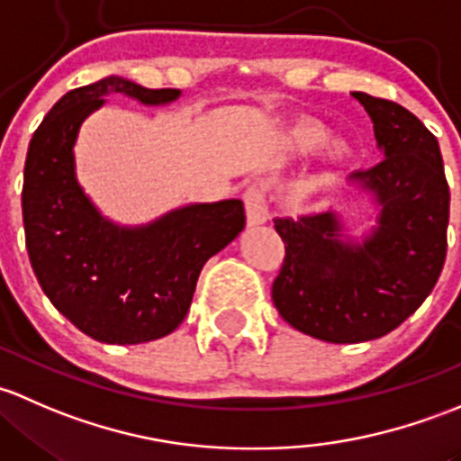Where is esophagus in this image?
<instances>
[{
  "label": "esophagus",
  "instance_id": "1",
  "mask_svg": "<svg viewBox=\"0 0 461 461\" xmlns=\"http://www.w3.org/2000/svg\"><path fill=\"white\" fill-rule=\"evenodd\" d=\"M244 206L249 229H255V226H262L268 221V206H266V199L259 188H249L244 193Z\"/></svg>",
  "mask_w": 461,
  "mask_h": 461
}]
</instances>
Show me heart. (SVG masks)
Wrapping results in <instances>:
<instances>
[{
  "label": "heart",
  "instance_id": "1",
  "mask_svg": "<svg viewBox=\"0 0 461 461\" xmlns=\"http://www.w3.org/2000/svg\"><path fill=\"white\" fill-rule=\"evenodd\" d=\"M326 137V128L317 120H300L288 128V149L293 155H306ZM321 158L329 164L346 158V144L341 140H329L321 149Z\"/></svg>",
  "mask_w": 461,
  "mask_h": 461
}]
</instances>
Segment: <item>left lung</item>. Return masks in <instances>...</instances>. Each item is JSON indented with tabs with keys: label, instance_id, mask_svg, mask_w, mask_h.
I'll return each mask as SVG.
<instances>
[{
	"label": "left lung",
	"instance_id": "8db88e82",
	"mask_svg": "<svg viewBox=\"0 0 461 461\" xmlns=\"http://www.w3.org/2000/svg\"><path fill=\"white\" fill-rule=\"evenodd\" d=\"M373 122L382 161L348 184L368 197L375 224L362 237L346 212L275 217L286 258L273 284L279 315L330 344H359L391 333L438 284L446 259L450 193L439 144L400 104L350 93Z\"/></svg>",
	"mask_w": 461,
	"mask_h": 461
}]
</instances>
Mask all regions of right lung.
<instances>
[{"label":"right lung","mask_w":461,"mask_h":461,"mask_svg":"<svg viewBox=\"0 0 461 461\" xmlns=\"http://www.w3.org/2000/svg\"><path fill=\"white\" fill-rule=\"evenodd\" d=\"M113 93L144 106L182 97L120 75L68 90L28 146L23 230L37 282L66 320L104 344H144L182 324L203 264L244 230L246 215L241 199L184 203L135 226L104 215L79 184L75 144Z\"/></svg>","instance_id":"add662e5"}]
</instances>
